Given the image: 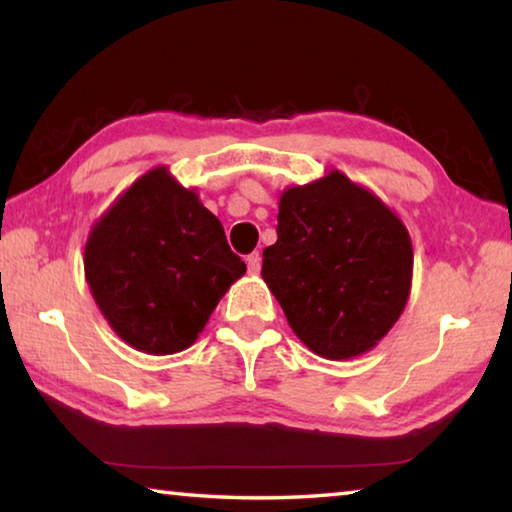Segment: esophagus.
I'll use <instances>...</instances> for the list:
<instances>
[{
  "label": "esophagus",
  "instance_id": "1",
  "mask_svg": "<svg viewBox=\"0 0 512 512\" xmlns=\"http://www.w3.org/2000/svg\"><path fill=\"white\" fill-rule=\"evenodd\" d=\"M246 264H248V273H250V275H257L259 268H262V257H259V253L248 255Z\"/></svg>",
  "mask_w": 512,
  "mask_h": 512
}]
</instances>
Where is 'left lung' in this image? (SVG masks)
<instances>
[{"instance_id":"8db88e82","label":"left lung","mask_w":512,"mask_h":512,"mask_svg":"<svg viewBox=\"0 0 512 512\" xmlns=\"http://www.w3.org/2000/svg\"><path fill=\"white\" fill-rule=\"evenodd\" d=\"M411 275L404 223L341 171L282 192L262 277L318 357L341 361L375 348L406 307Z\"/></svg>"}]
</instances>
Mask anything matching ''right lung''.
Listing matches in <instances>:
<instances>
[{
    "label": "right lung",
    "mask_w": 512,
    "mask_h": 512,
    "mask_svg": "<svg viewBox=\"0 0 512 512\" xmlns=\"http://www.w3.org/2000/svg\"><path fill=\"white\" fill-rule=\"evenodd\" d=\"M85 280L119 339L146 354L192 345L246 264L194 189L155 167L94 223Z\"/></svg>",
    "instance_id": "obj_1"
}]
</instances>
